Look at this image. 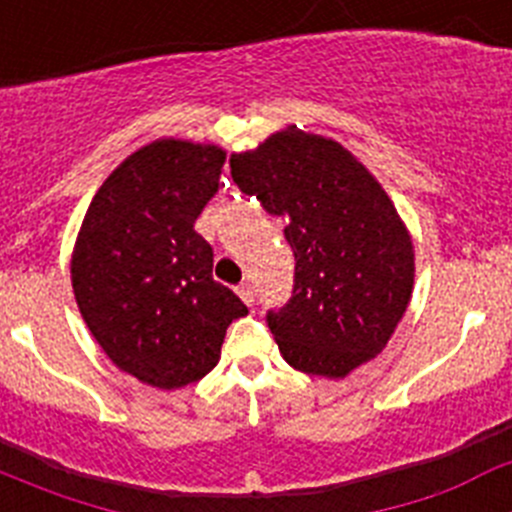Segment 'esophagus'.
I'll list each match as a JSON object with an SVG mask.
<instances>
[{
    "mask_svg": "<svg viewBox=\"0 0 512 512\" xmlns=\"http://www.w3.org/2000/svg\"><path fill=\"white\" fill-rule=\"evenodd\" d=\"M238 295H241V300L246 302V305H253V287L248 282H243L241 287H238Z\"/></svg>",
    "mask_w": 512,
    "mask_h": 512,
    "instance_id": "1",
    "label": "esophagus"
}]
</instances>
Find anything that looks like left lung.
Wrapping results in <instances>:
<instances>
[{
  "label": "left lung",
  "instance_id": "1",
  "mask_svg": "<svg viewBox=\"0 0 512 512\" xmlns=\"http://www.w3.org/2000/svg\"><path fill=\"white\" fill-rule=\"evenodd\" d=\"M238 189L289 217L292 297L266 312L295 369L346 377L387 346L413 295V243L379 182L343 146L287 128L233 153Z\"/></svg>",
  "mask_w": 512,
  "mask_h": 512
}]
</instances>
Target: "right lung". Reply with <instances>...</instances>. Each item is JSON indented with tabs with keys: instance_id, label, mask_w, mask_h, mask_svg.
<instances>
[{
	"instance_id": "obj_1",
	"label": "right lung",
	"mask_w": 512,
	"mask_h": 512,
	"mask_svg": "<svg viewBox=\"0 0 512 512\" xmlns=\"http://www.w3.org/2000/svg\"><path fill=\"white\" fill-rule=\"evenodd\" d=\"M225 153L156 140L94 194L71 259L76 305L104 354L158 390L205 377L248 307L212 279L194 223L220 189Z\"/></svg>"
}]
</instances>
